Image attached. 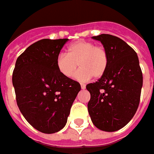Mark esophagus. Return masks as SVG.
<instances>
[{
    "label": "esophagus",
    "mask_w": 154,
    "mask_h": 154,
    "mask_svg": "<svg viewBox=\"0 0 154 154\" xmlns=\"http://www.w3.org/2000/svg\"><path fill=\"white\" fill-rule=\"evenodd\" d=\"M81 88H82V90H84L86 88V85L84 84H81Z\"/></svg>",
    "instance_id": "1"
}]
</instances>
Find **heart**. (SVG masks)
Returning <instances> with one entry per match:
<instances>
[{
    "label": "heart",
    "mask_w": 154,
    "mask_h": 154,
    "mask_svg": "<svg viewBox=\"0 0 154 154\" xmlns=\"http://www.w3.org/2000/svg\"><path fill=\"white\" fill-rule=\"evenodd\" d=\"M57 68L66 78H70L77 70L81 69L75 74V79L86 81L92 76L100 78L106 72L109 56L102 46L95 45L89 41L79 40L71 44L67 49V54L61 53L57 57Z\"/></svg>",
    "instance_id": "obj_1"
}]
</instances>
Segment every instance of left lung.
Returning <instances> with one entry per match:
<instances>
[{
  "mask_svg": "<svg viewBox=\"0 0 154 154\" xmlns=\"http://www.w3.org/2000/svg\"><path fill=\"white\" fill-rule=\"evenodd\" d=\"M92 38L103 44L109 64L103 77L86 86L90 93L88 110L97 128L115 132L128 123L137 111L142 72L137 53L122 38L110 34Z\"/></svg>",
  "mask_w": 154,
  "mask_h": 154,
  "instance_id": "1",
  "label": "left lung"
}]
</instances>
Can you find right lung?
<instances>
[{
  "label": "right lung",
  "instance_id": "1",
  "mask_svg": "<svg viewBox=\"0 0 154 154\" xmlns=\"http://www.w3.org/2000/svg\"><path fill=\"white\" fill-rule=\"evenodd\" d=\"M68 38H44L28 46L17 58L13 85L17 105L25 119L38 131L53 134L67 122L81 86L64 77L57 57Z\"/></svg>",
  "mask_w": 154,
  "mask_h": 154
}]
</instances>
